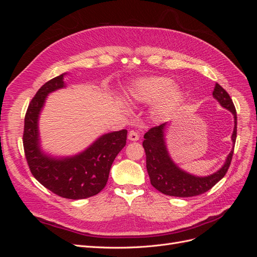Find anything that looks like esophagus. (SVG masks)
<instances>
[{
    "instance_id": "1",
    "label": "esophagus",
    "mask_w": 257,
    "mask_h": 257,
    "mask_svg": "<svg viewBox=\"0 0 257 257\" xmlns=\"http://www.w3.org/2000/svg\"><path fill=\"white\" fill-rule=\"evenodd\" d=\"M128 139L132 142H137L139 139V135L136 133L134 131H131L130 134H128Z\"/></svg>"
}]
</instances>
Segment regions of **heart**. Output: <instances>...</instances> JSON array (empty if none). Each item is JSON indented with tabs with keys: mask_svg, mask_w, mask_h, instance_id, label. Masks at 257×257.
Masks as SVG:
<instances>
[{
	"mask_svg": "<svg viewBox=\"0 0 257 257\" xmlns=\"http://www.w3.org/2000/svg\"><path fill=\"white\" fill-rule=\"evenodd\" d=\"M130 97L137 103L154 102V112L166 116L175 112L184 100V92L168 77L151 76L135 80L130 87Z\"/></svg>",
	"mask_w": 257,
	"mask_h": 257,
	"instance_id": "heart-1",
	"label": "heart"
}]
</instances>
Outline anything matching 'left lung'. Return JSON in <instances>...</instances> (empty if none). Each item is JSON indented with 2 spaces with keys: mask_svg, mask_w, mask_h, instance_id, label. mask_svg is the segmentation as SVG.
Listing matches in <instances>:
<instances>
[{
  "mask_svg": "<svg viewBox=\"0 0 257 257\" xmlns=\"http://www.w3.org/2000/svg\"><path fill=\"white\" fill-rule=\"evenodd\" d=\"M212 95L222 107L234 114L235 126L231 135V141L235 147L237 137V112L235 105L228 93L219 83H215ZM165 127L166 123L151 127L145 134V141L143 142L146 151L148 174H149L151 184L158 191L165 195L176 197L197 196L209 191L226 175L232 159L234 148L227 155L222 168L216 173L207 177L194 176L178 167L170 158L164 138Z\"/></svg>",
  "mask_w": 257,
  "mask_h": 257,
  "instance_id": "obj_1",
  "label": "left lung"
}]
</instances>
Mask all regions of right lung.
Here are the masks:
<instances>
[{"label":"right lung","instance_id":"add662e5","mask_svg":"<svg viewBox=\"0 0 257 257\" xmlns=\"http://www.w3.org/2000/svg\"><path fill=\"white\" fill-rule=\"evenodd\" d=\"M65 74L43 84L30 102L25 118L23 149L31 173L46 189L64 198L83 199L105 188L112 163L126 145L127 131L102 135L74 157L58 159L45 154L40 145L38 118L49 93L65 87Z\"/></svg>","mask_w":257,"mask_h":257}]
</instances>
